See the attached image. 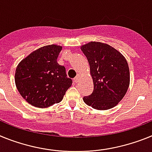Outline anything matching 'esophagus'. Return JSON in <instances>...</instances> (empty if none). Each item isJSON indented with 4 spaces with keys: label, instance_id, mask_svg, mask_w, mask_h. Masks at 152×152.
Returning <instances> with one entry per match:
<instances>
[{
    "label": "esophagus",
    "instance_id": "obj_1",
    "mask_svg": "<svg viewBox=\"0 0 152 152\" xmlns=\"http://www.w3.org/2000/svg\"><path fill=\"white\" fill-rule=\"evenodd\" d=\"M79 79H80V75L78 74L77 76L74 78V82L76 83H78V81H79Z\"/></svg>",
    "mask_w": 152,
    "mask_h": 152
}]
</instances>
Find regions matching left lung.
Segmentation results:
<instances>
[{
  "mask_svg": "<svg viewBox=\"0 0 152 152\" xmlns=\"http://www.w3.org/2000/svg\"><path fill=\"white\" fill-rule=\"evenodd\" d=\"M80 49L89 62L94 85L92 94L83 97L84 102L98 110L115 107L126 94L130 83L127 60L114 47L101 42H89Z\"/></svg>",
  "mask_w": 152,
  "mask_h": 152,
  "instance_id": "1",
  "label": "left lung"
}]
</instances>
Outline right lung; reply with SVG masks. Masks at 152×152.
I'll list each match as a JSON object with an SVG mask.
<instances>
[{
	"label": "right lung",
	"mask_w": 152,
	"mask_h": 152,
	"mask_svg": "<svg viewBox=\"0 0 152 152\" xmlns=\"http://www.w3.org/2000/svg\"><path fill=\"white\" fill-rule=\"evenodd\" d=\"M63 47L47 45L33 51L18 63L15 84L18 92L33 106L47 108L63 99L72 85L66 69L57 63Z\"/></svg>",
	"instance_id": "1"
}]
</instances>
